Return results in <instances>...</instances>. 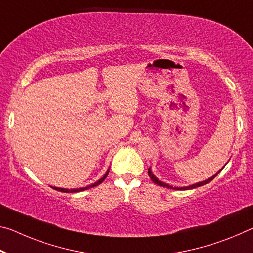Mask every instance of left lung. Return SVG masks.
Instances as JSON below:
<instances>
[{
	"instance_id": "1",
	"label": "left lung",
	"mask_w": 253,
	"mask_h": 253,
	"mask_svg": "<svg viewBox=\"0 0 253 253\" xmlns=\"http://www.w3.org/2000/svg\"><path fill=\"white\" fill-rule=\"evenodd\" d=\"M223 168H224V167H223ZM223 168H222V169H220V170L217 172V173L214 174V175H211V178H208V179H206V180H204V181H200V182H197V183L189 184V186H186V187H173V186H171V184H168V183H166V182L161 181V180H159L158 178L155 177L154 173H153V172H152V170H151V168H148V175H150L151 180H152V181H153L154 183L159 184V186H161V187L168 188V189H173V190H189V189H194V188H197V187H200V186H204V184H206V183H208V182H211V180H213V179L216 177V175H217V174L219 173V172L223 170Z\"/></svg>"
}]
</instances>
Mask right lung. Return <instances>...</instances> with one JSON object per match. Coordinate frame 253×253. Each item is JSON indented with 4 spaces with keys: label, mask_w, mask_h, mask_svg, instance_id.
<instances>
[{
    "label": "right lung",
    "mask_w": 253,
    "mask_h": 253,
    "mask_svg": "<svg viewBox=\"0 0 253 253\" xmlns=\"http://www.w3.org/2000/svg\"><path fill=\"white\" fill-rule=\"evenodd\" d=\"M108 173H109V169H108V171L106 172V174L103 175V177H102L101 179H99L97 182L92 183V184H90V186H86V187H82V188H76V189H66V188H58V187H51V188H54L55 190H58V191H62V192H79V191H83V190L90 189V188H93V187L98 186V184L101 183V182L103 181V180H105V179L107 178Z\"/></svg>",
    "instance_id": "right-lung-1"
}]
</instances>
